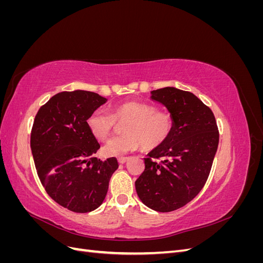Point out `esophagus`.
<instances>
[{
    "label": "esophagus",
    "mask_w": 263,
    "mask_h": 263,
    "mask_svg": "<svg viewBox=\"0 0 263 263\" xmlns=\"http://www.w3.org/2000/svg\"><path fill=\"white\" fill-rule=\"evenodd\" d=\"M117 160H118L119 163L123 164V163H125L127 160H128V157H119V158L117 159Z\"/></svg>",
    "instance_id": "34e87169"
}]
</instances>
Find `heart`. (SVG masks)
I'll use <instances>...</instances> for the list:
<instances>
[{
	"instance_id": "1",
	"label": "heart",
	"mask_w": 263,
	"mask_h": 263,
	"mask_svg": "<svg viewBox=\"0 0 263 263\" xmlns=\"http://www.w3.org/2000/svg\"><path fill=\"white\" fill-rule=\"evenodd\" d=\"M116 123H125V135L103 146L102 154L105 157L124 156L136 150L140 144L145 150H153L169 138L174 125L170 114L157 112L155 106L138 102L122 103L114 107L110 115L95 110L86 119L87 127L98 140H106Z\"/></svg>"
}]
</instances>
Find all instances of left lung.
I'll return each mask as SVG.
<instances>
[{
  "label": "left lung",
  "instance_id": "left-lung-1",
  "mask_svg": "<svg viewBox=\"0 0 263 263\" xmlns=\"http://www.w3.org/2000/svg\"><path fill=\"white\" fill-rule=\"evenodd\" d=\"M173 118L172 133L145 158V171L135 182L140 201L157 212H172L200 193L216 155L219 134L210 107L193 93L166 86L151 91ZM161 157L158 164L154 158Z\"/></svg>",
  "mask_w": 263,
  "mask_h": 263
}]
</instances>
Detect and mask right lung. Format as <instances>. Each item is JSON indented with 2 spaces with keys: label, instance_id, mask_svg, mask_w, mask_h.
<instances>
[{
  "label": "right lung",
  "instance_id": "1",
  "mask_svg": "<svg viewBox=\"0 0 263 263\" xmlns=\"http://www.w3.org/2000/svg\"><path fill=\"white\" fill-rule=\"evenodd\" d=\"M107 99L98 93L60 92L39 108L30 135L38 177L53 201L76 213H89L104 202L117 170L116 158L93 157L100 149L86 119Z\"/></svg>",
  "mask_w": 263,
  "mask_h": 263
}]
</instances>
